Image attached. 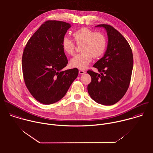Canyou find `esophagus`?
Here are the masks:
<instances>
[{
  "label": "esophagus",
  "instance_id": "34e87169",
  "mask_svg": "<svg viewBox=\"0 0 153 153\" xmlns=\"http://www.w3.org/2000/svg\"><path fill=\"white\" fill-rule=\"evenodd\" d=\"M79 74H85V71H83V70H79Z\"/></svg>",
  "mask_w": 153,
  "mask_h": 153
}]
</instances>
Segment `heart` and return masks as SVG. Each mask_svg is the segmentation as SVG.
I'll return each mask as SVG.
<instances>
[{
  "mask_svg": "<svg viewBox=\"0 0 153 153\" xmlns=\"http://www.w3.org/2000/svg\"><path fill=\"white\" fill-rule=\"evenodd\" d=\"M73 37L77 45H82L80 48L82 53L75 55L70 60V64L73 68L85 69L89 65L93 57H99L105 51L106 39L100 32H94L88 28H82L74 31ZM62 47L68 55H72L74 53V43L67 37L63 39Z\"/></svg>",
  "mask_w": 153,
  "mask_h": 153,
  "instance_id": "obj_1",
  "label": "heart"
}]
</instances>
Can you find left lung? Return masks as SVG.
<instances>
[{"label":"left lung","instance_id":"obj_1","mask_svg":"<svg viewBox=\"0 0 153 153\" xmlns=\"http://www.w3.org/2000/svg\"><path fill=\"white\" fill-rule=\"evenodd\" d=\"M108 36V45L103 56L93 67L100 74L89 70L91 82L88 91L93 100L103 105H112L119 102L126 93L131 77L133 56L131 48L125 37L108 25H99Z\"/></svg>","mask_w":153,"mask_h":153}]
</instances>
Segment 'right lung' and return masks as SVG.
Returning <instances> with one entry per match:
<instances>
[{"label":"right lung","mask_w":153,"mask_h":153,"mask_svg":"<svg viewBox=\"0 0 153 153\" xmlns=\"http://www.w3.org/2000/svg\"><path fill=\"white\" fill-rule=\"evenodd\" d=\"M71 25L48 20L43 24L27 42L22 56L25 85L39 102L50 105L62 99L77 78V68L63 71L68 60L62 47Z\"/></svg>","instance_id":"add662e5"}]
</instances>
